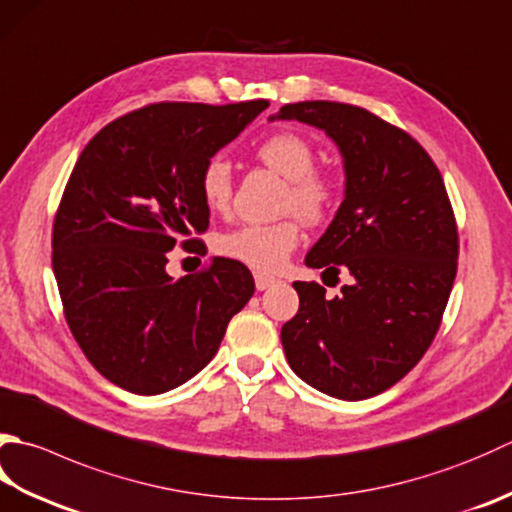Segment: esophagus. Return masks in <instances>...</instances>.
Returning a JSON list of instances; mask_svg holds the SVG:
<instances>
[{
  "mask_svg": "<svg viewBox=\"0 0 512 512\" xmlns=\"http://www.w3.org/2000/svg\"><path fill=\"white\" fill-rule=\"evenodd\" d=\"M277 282L275 277H268V275H264V273H255V286H257V290H266V288H270Z\"/></svg>",
  "mask_w": 512,
  "mask_h": 512,
  "instance_id": "esophagus-1",
  "label": "esophagus"
}]
</instances>
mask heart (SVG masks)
Instances as JSON below:
<instances>
[{
  "instance_id": "1",
  "label": "heart",
  "mask_w": 512,
  "mask_h": 512,
  "mask_svg": "<svg viewBox=\"0 0 512 512\" xmlns=\"http://www.w3.org/2000/svg\"><path fill=\"white\" fill-rule=\"evenodd\" d=\"M259 162L286 179L282 208L295 213L306 224H322L333 213L339 197L337 179L326 170L313 168L315 153L302 135L275 133L257 146ZM199 193L204 204L222 213L233 195L230 166L222 157H210L199 173ZM302 233L295 217L273 224H246L219 237L217 250L228 259L259 270L277 273L297 248Z\"/></svg>"
}]
</instances>
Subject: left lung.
<instances>
[{
  "label": "left lung",
  "mask_w": 512,
  "mask_h": 512,
  "mask_svg": "<svg viewBox=\"0 0 512 512\" xmlns=\"http://www.w3.org/2000/svg\"><path fill=\"white\" fill-rule=\"evenodd\" d=\"M277 119L326 130L346 170L344 202L306 264L350 279L337 297L317 282L293 284L286 359L330 397H375L424 357L453 290L459 237L442 173L417 139L362 106L299 102Z\"/></svg>",
  "instance_id": "left-lung-1"
}]
</instances>
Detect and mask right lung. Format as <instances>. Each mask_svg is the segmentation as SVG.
<instances>
[{
    "label": "right lung",
    "instance_id": "1",
    "mask_svg": "<svg viewBox=\"0 0 512 512\" xmlns=\"http://www.w3.org/2000/svg\"><path fill=\"white\" fill-rule=\"evenodd\" d=\"M266 108L148 104L99 130L68 177L53 224L64 317L97 373L128 393L159 395L195 377L255 293L235 259L213 257L182 279L166 264L175 246L204 253L199 173Z\"/></svg>",
    "mask_w": 512,
    "mask_h": 512
}]
</instances>
